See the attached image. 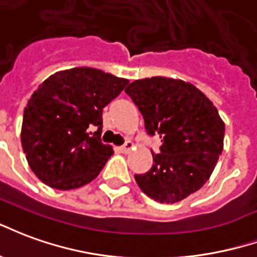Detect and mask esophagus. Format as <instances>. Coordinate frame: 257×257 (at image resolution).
Instances as JSON below:
<instances>
[{
	"mask_svg": "<svg viewBox=\"0 0 257 257\" xmlns=\"http://www.w3.org/2000/svg\"><path fill=\"white\" fill-rule=\"evenodd\" d=\"M131 149H133V142L130 141H126L120 148H119V151H120L121 153H128Z\"/></svg>",
	"mask_w": 257,
	"mask_h": 257,
	"instance_id": "1",
	"label": "esophagus"
}]
</instances>
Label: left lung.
<instances>
[{"label":"left lung","mask_w":257,"mask_h":257,"mask_svg":"<svg viewBox=\"0 0 257 257\" xmlns=\"http://www.w3.org/2000/svg\"><path fill=\"white\" fill-rule=\"evenodd\" d=\"M141 112L149 137L162 138L153 166L136 174L138 186L160 203H177L211 177L223 151L224 123L218 109L190 83L153 76L124 90Z\"/></svg>","instance_id":"8db88e82"}]
</instances>
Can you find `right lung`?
I'll use <instances>...</instances> for the list:
<instances>
[{"label": "right lung", "instance_id": "right-lung-1", "mask_svg": "<svg viewBox=\"0 0 257 257\" xmlns=\"http://www.w3.org/2000/svg\"><path fill=\"white\" fill-rule=\"evenodd\" d=\"M127 83L101 69L79 67L52 75L34 91L24 109L22 147L45 185L69 190L100 174L113 153L101 141L102 109Z\"/></svg>", "mask_w": 257, "mask_h": 257}]
</instances>
